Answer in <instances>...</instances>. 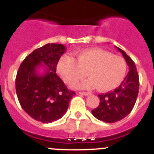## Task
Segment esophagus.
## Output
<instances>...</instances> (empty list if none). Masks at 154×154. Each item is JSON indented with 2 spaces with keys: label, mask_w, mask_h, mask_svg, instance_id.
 <instances>
[{
  "label": "esophagus",
  "mask_w": 154,
  "mask_h": 154,
  "mask_svg": "<svg viewBox=\"0 0 154 154\" xmlns=\"http://www.w3.org/2000/svg\"><path fill=\"white\" fill-rule=\"evenodd\" d=\"M79 94H81V95H83V96H89V95H90V92H80Z\"/></svg>",
  "instance_id": "esophagus-1"
}]
</instances>
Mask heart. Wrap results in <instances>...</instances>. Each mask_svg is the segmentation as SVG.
<instances>
[{
	"label": "heart",
	"instance_id": "1",
	"mask_svg": "<svg viewBox=\"0 0 154 154\" xmlns=\"http://www.w3.org/2000/svg\"><path fill=\"white\" fill-rule=\"evenodd\" d=\"M77 62L69 55H63L58 61L57 71L67 84H72L87 75L90 77L75 84L81 89L96 88L101 92L116 89L124 79L126 62L123 58L113 55L99 48H90L77 53Z\"/></svg>",
	"mask_w": 154,
	"mask_h": 154
}]
</instances>
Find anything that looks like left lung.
Wrapping results in <instances>:
<instances>
[{"mask_svg":"<svg viewBox=\"0 0 154 154\" xmlns=\"http://www.w3.org/2000/svg\"><path fill=\"white\" fill-rule=\"evenodd\" d=\"M118 51L124 57L130 71L122 83L112 92L99 95L100 103L92 110V115L105 123H112L123 119L134 107L139 92V75L134 62L119 48Z\"/></svg>","mask_w":154,"mask_h":154,"instance_id":"1","label":"left lung"}]
</instances>
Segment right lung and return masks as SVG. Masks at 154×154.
I'll list each match as a JSON object with an SVG mask.
<instances>
[{
    "label": "right lung",
    "instance_id": "1",
    "mask_svg": "<svg viewBox=\"0 0 154 154\" xmlns=\"http://www.w3.org/2000/svg\"><path fill=\"white\" fill-rule=\"evenodd\" d=\"M65 50L62 44L45 45L24 58L17 71L15 86L19 103L24 112L42 123L61 119L75 95L55 73ZM41 67L43 68L42 73Z\"/></svg>",
    "mask_w": 154,
    "mask_h": 154
}]
</instances>
